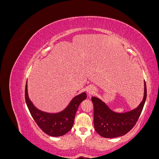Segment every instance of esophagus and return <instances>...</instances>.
I'll list each match as a JSON object with an SVG mask.
<instances>
[{
  "label": "esophagus",
  "mask_w": 159,
  "mask_h": 159,
  "mask_svg": "<svg viewBox=\"0 0 159 159\" xmlns=\"http://www.w3.org/2000/svg\"><path fill=\"white\" fill-rule=\"evenodd\" d=\"M95 91H96V89L94 87H93V86H89V87H88V88L87 89V92H88V94L89 96H91V95L95 94Z\"/></svg>",
  "instance_id": "1"
}]
</instances>
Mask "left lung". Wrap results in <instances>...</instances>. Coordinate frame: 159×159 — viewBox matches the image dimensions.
<instances>
[{
  "mask_svg": "<svg viewBox=\"0 0 159 159\" xmlns=\"http://www.w3.org/2000/svg\"><path fill=\"white\" fill-rule=\"evenodd\" d=\"M144 84L145 91L142 102L136 109L124 113H115L99 98H91L94 107V128L100 136L105 138H115L123 136L131 131L135 125L147 98L145 81Z\"/></svg>",
  "mask_w": 159,
  "mask_h": 159,
  "instance_id": "1",
  "label": "left lung"
}]
</instances>
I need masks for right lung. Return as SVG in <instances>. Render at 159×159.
Here are the masks:
<instances>
[{"label":"right lung","instance_id":"add662e5","mask_svg":"<svg viewBox=\"0 0 159 159\" xmlns=\"http://www.w3.org/2000/svg\"><path fill=\"white\" fill-rule=\"evenodd\" d=\"M86 97V93L84 92L72 99L68 107L62 111L57 113H46L38 109L32 104L28 98L27 83L26 84L25 100L32 117L42 131L52 137H60L70 131L79 105Z\"/></svg>","mask_w":159,"mask_h":159}]
</instances>
